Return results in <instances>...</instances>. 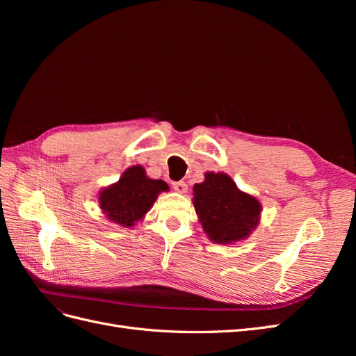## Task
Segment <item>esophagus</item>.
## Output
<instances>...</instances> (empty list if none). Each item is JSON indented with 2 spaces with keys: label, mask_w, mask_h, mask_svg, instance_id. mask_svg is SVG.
Masks as SVG:
<instances>
[{
  "label": "esophagus",
  "mask_w": 356,
  "mask_h": 356,
  "mask_svg": "<svg viewBox=\"0 0 356 356\" xmlns=\"http://www.w3.org/2000/svg\"><path fill=\"white\" fill-rule=\"evenodd\" d=\"M174 190L177 191V193H181V195H184V193H187V184L184 181H179V182H174Z\"/></svg>",
  "instance_id": "34e87169"
}]
</instances>
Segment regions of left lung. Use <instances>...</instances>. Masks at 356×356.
I'll return each instance as SVG.
<instances>
[{
	"instance_id": "1",
	"label": "left lung",
	"mask_w": 356,
	"mask_h": 356,
	"mask_svg": "<svg viewBox=\"0 0 356 356\" xmlns=\"http://www.w3.org/2000/svg\"><path fill=\"white\" fill-rule=\"evenodd\" d=\"M193 204L209 241L232 245L245 241L258 227L263 207L255 196L238 188L224 172H207L193 187Z\"/></svg>"
}]
</instances>
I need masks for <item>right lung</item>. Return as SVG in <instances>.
<instances>
[{"label": "right lung", "instance_id": "1", "mask_svg": "<svg viewBox=\"0 0 356 356\" xmlns=\"http://www.w3.org/2000/svg\"><path fill=\"white\" fill-rule=\"evenodd\" d=\"M161 191H169L166 182L148 178L145 169L136 165L127 168L114 184L104 187L98 193V202L106 220L122 227H134L144 220Z\"/></svg>", "mask_w": 356, "mask_h": 356}]
</instances>
